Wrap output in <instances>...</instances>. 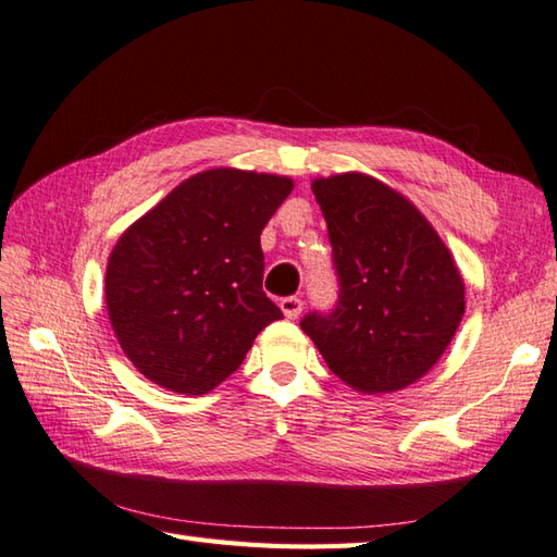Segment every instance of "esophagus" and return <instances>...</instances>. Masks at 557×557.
<instances>
[{
    "label": "esophagus",
    "instance_id": "obj_1",
    "mask_svg": "<svg viewBox=\"0 0 557 557\" xmlns=\"http://www.w3.org/2000/svg\"><path fill=\"white\" fill-rule=\"evenodd\" d=\"M280 309H282V313H285V315L289 318V321H294V318L301 315L304 301H301L299 297H287V299L280 301Z\"/></svg>",
    "mask_w": 557,
    "mask_h": 557
}]
</instances>
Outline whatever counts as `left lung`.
<instances>
[{"label":"left lung","instance_id":"left-lung-1","mask_svg":"<svg viewBox=\"0 0 557 557\" xmlns=\"http://www.w3.org/2000/svg\"><path fill=\"white\" fill-rule=\"evenodd\" d=\"M327 222L339 299L301 330L327 369L363 395L397 393L443 357L465 315V280L421 210L361 172L311 184Z\"/></svg>","mask_w":557,"mask_h":557}]
</instances>
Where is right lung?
<instances>
[{
	"mask_svg": "<svg viewBox=\"0 0 557 557\" xmlns=\"http://www.w3.org/2000/svg\"><path fill=\"white\" fill-rule=\"evenodd\" d=\"M289 176L215 168L188 176L114 244L104 301L116 339L148 381L206 395L239 369L282 311L263 292L260 232Z\"/></svg>",
	"mask_w": 557,
	"mask_h": 557,
	"instance_id": "obj_1",
	"label": "right lung"
}]
</instances>
